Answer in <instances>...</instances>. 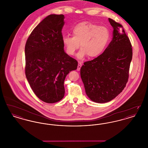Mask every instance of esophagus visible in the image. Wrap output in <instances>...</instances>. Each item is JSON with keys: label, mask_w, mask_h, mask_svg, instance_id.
Returning <instances> with one entry per match:
<instances>
[{"label": "esophagus", "mask_w": 148, "mask_h": 148, "mask_svg": "<svg viewBox=\"0 0 148 148\" xmlns=\"http://www.w3.org/2000/svg\"><path fill=\"white\" fill-rule=\"evenodd\" d=\"M82 66V64L81 63H80V62H79V63H78V65H77V71H80V69Z\"/></svg>", "instance_id": "34e87169"}]
</instances>
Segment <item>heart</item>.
Returning <instances> with one entry per match:
<instances>
[{"instance_id": "obj_1", "label": "heart", "mask_w": 148, "mask_h": 148, "mask_svg": "<svg viewBox=\"0 0 148 148\" xmlns=\"http://www.w3.org/2000/svg\"><path fill=\"white\" fill-rule=\"evenodd\" d=\"M72 35H64L62 41L66 54L73 56L79 48V59L88 56L94 58L101 54L109 42L110 34L108 29L88 21L81 22L72 29Z\"/></svg>"}]
</instances>
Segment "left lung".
Returning <instances> with one entry per match:
<instances>
[{
    "instance_id": "left-lung-1",
    "label": "left lung",
    "mask_w": 148,
    "mask_h": 148,
    "mask_svg": "<svg viewBox=\"0 0 148 148\" xmlns=\"http://www.w3.org/2000/svg\"><path fill=\"white\" fill-rule=\"evenodd\" d=\"M113 27V39L105 51L80 69L86 94L98 103L109 102L126 86L133 52L132 45L122 25L109 18Z\"/></svg>"
}]
</instances>
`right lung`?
I'll return each mask as SVG.
<instances>
[{
	"label": "right lung",
	"mask_w": 148,
	"mask_h": 148,
	"mask_svg": "<svg viewBox=\"0 0 148 148\" xmlns=\"http://www.w3.org/2000/svg\"><path fill=\"white\" fill-rule=\"evenodd\" d=\"M64 15L51 14L31 33L25 47V75L38 98L47 103L63 98L66 76L77 62L64 49L62 30Z\"/></svg>",
	"instance_id": "1"
}]
</instances>
